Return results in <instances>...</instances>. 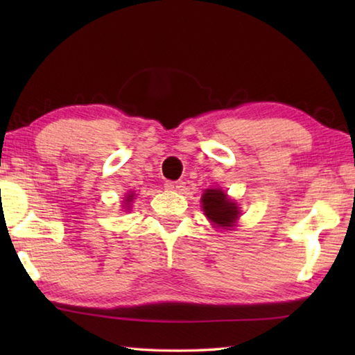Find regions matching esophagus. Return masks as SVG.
I'll list each match as a JSON object with an SVG mask.
<instances>
[{"label": "esophagus", "mask_w": 355, "mask_h": 355, "mask_svg": "<svg viewBox=\"0 0 355 355\" xmlns=\"http://www.w3.org/2000/svg\"><path fill=\"white\" fill-rule=\"evenodd\" d=\"M164 187L166 189H169V191H175V192H180V191H183V187H184V183L183 182H166L164 183Z\"/></svg>", "instance_id": "esophagus-1"}]
</instances>
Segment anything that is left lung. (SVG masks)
Segmentation results:
<instances>
[{"mask_svg":"<svg viewBox=\"0 0 355 355\" xmlns=\"http://www.w3.org/2000/svg\"><path fill=\"white\" fill-rule=\"evenodd\" d=\"M202 209L210 221L221 227H227L238 218V207L225 197V193L218 189H207L202 193Z\"/></svg>","mask_w":355,"mask_h":355,"instance_id":"8db88e82","label":"left lung"}]
</instances>
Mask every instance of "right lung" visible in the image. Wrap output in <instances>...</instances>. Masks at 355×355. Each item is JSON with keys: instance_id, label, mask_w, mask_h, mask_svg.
I'll list each match as a JSON object with an SVG mask.
<instances>
[{"instance_id": "right-lung-1", "label": "right lung", "mask_w": 355, "mask_h": 355, "mask_svg": "<svg viewBox=\"0 0 355 355\" xmlns=\"http://www.w3.org/2000/svg\"><path fill=\"white\" fill-rule=\"evenodd\" d=\"M132 200V195H130V197H128V201H131Z\"/></svg>"}]
</instances>
